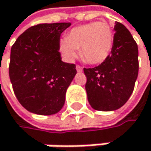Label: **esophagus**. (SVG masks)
I'll list each match as a JSON object with an SVG mask.
<instances>
[{
  "label": "esophagus",
  "mask_w": 151,
  "mask_h": 151,
  "mask_svg": "<svg viewBox=\"0 0 151 151\" xmlns=\"http://www.w3.org/2000/svg\"><path fill=\"white\" fill-rule=\"evenodd\" d=\"M76 70H77V71L81 72V71H82V67L80 66V65H77V66H76Z\"/></svg>",
  "instance_id": "esophagus-1"
}]
</instances>
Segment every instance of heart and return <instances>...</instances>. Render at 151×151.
Returning a JSON list of instances; mask_svg holds the SVG:
<instances>
[{
  "mask_svg": "<svg viewBox=\"0 0 151 151\" xmlns=\"http://www.w3.org/2000/svg\"><path fill=\"white\" fill-rule=\"evenodd\" d=\"M114 34L105 22H93L73 28L60 44V49L68 60H72L80 49L81 57L91 64L104 62L113 48Z\"/></svg>",
  "mask_w": 151,
  "mask_h": 151,
  "instance_id": "1",
  "label": "heart"
}]
</instances>
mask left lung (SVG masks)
Here are the masks:
<instances>
[{"mask_svg":"<svg viewBox=\"0 0 151 151\" xmlns=\"http://www.w3.org/2000/svg\"><path fill=\"white\" fill-rule=\"evenodd\" d=\"M114 43L109 58L94 68H84L85 89L91 106L96 111H111L129 99L139 73L138 45L120 22L114 26Z\"/></svg>","mask_w":151,"mask_h":151,"instance_id":"left-lung-1","label":"left lung"}]
</instances>
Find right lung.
<instances>
[{
    "label": "right lung",
    "instance_id": "obj_1",
    "mask_svg": "<svg viewBox=\"0 0 151 151\" xmlns=\"http://www.w3.org/2000/svg\"><path fill=\"white\" fill-rule=\"evenodd\" d=\"M70 22L40 23L22 33L12 47L9 75L14 94L27 111L39 115L59 112L76 66L63 62L60 37Z\"/></svg>",
    "mask_w": 151,
    "mask_h": 151
}]
</instances>
